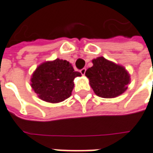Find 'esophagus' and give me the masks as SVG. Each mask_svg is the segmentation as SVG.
I'll return each instance as SVG.
<instances>
[{
    "instance_id": "1",
    "label": "esophagus",
    "mask_w": 153,
    "mask_h": 153,
    "mask_svg": "<svg viewBox=\"0 0 153 153\" xmlns=\"http://www.w3.org/2000/svg\"><path fill=\"white\" fill-rule=\"evenodd\" d=\"M85 72H86V68H82L81 70H80V73H81L82 75H85Z\"/></svg>"
}]
</instances>
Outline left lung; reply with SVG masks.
Returning <instances> with one entry per match:
<instances>
[{"label": "left lung", "mask_w": 153, "mask_h": 153, "mask_svg": "<svg viewBox=\"0 0 153 153\" xmlns=\"http://www.w3.org/2000/svg\"><path fill=\"white\" fill-rule=\"evenodd\" d=\"M93 66L85 72V76L95 94L103 98L117 97L127 90L129 74L123 66L103 56L92 60Z\"/></svg>", "instance_id": "left-lung-1"}]
</instances>
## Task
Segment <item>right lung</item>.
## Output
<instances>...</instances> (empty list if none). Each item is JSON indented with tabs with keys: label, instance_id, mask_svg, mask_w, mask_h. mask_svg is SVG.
Segmentation results:
<instances>
[{
	"label": "right lung",
	"instance_id": "right-lung-1",
	"mask_svg": "<svg viewBox=\"0 0 153 153\" xmlns=\"http://www.w3.org/2000/svg\"><path fill=\"white\" fill-rule=\"evenodd\" d=\"M81 76L68 61L56 58L37 67L31 78V87L41 100L51 103L64 101L71 96L74 79Z\"/></svg>",
	"mask_w": 153,
	"mask_h": 153
}]
</instances>
